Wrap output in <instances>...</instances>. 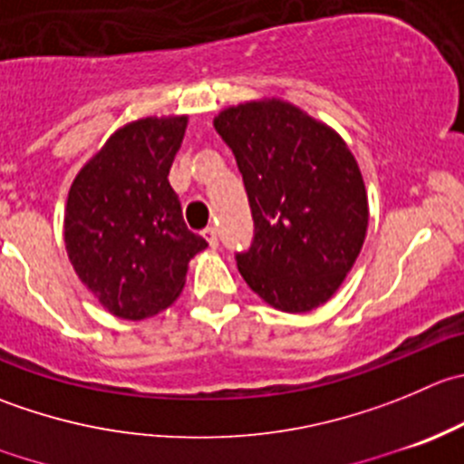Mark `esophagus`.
<instances>
[{
  "label": "esophagus",
  "instance_id": "esophagus-1",
  "mask_svg": "<svg viewBox=\"0 0 464 464\" xmlns=\"http://www.w3.org/2000/svg\"><path fill=\"white\" fill-rule=\"evenodd\" d=\"M201 236H204V240L208 242V246H210V249H218V245H219V237H218V231H215L213 227L204 228V231H201Z\"/></svg>",
  "mask_w": 464,
  "mask_h": 464
}]
</instances>
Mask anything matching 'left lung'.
<instances>
[{"label": "left lung", "mask_w": 464, "mask_h": 464, "mask_svg": "<svg viewBox=\"0 0 464 464\" xmlns=\"http://www.w3.org/2000/svg\"><path fill=\"white\" fill-rule=\"evenodd\" d=\"M215 131L236 156L254 218L236 254L246 285L283 313L326 304L362 249L365 181L346 142L283 99L224 108Z\"/></svg>", "instance_id": "1"}]
</instances>
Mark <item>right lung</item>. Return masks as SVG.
<instances>
[{"label": "right lung", "instance_id": "right-lung-1", "mask_svg": "<svg viewBox=\"0 0 464 464\" xmlns=\"http://www.w3.org/2000/svg\"><path fill=\"white\" fill-rule=\"evenodd\" d=\"M188 118H145L118 129L81 168L67 195L65 249L76 276L122 319L177 301L188 263L208 246L183 222L168 181Z\"/></svg>", "mask_w": 464, "mask_h": 464}]
</instances>
